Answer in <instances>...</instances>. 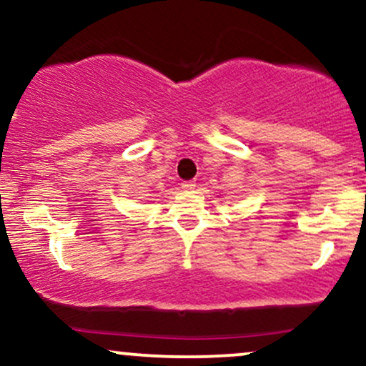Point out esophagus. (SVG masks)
<instances>
[{
  "label": "esophagus",
  "instance_id": "obj_1",
  "mask_svg": "<svg viewBox=\"0 0 366 366\" xmlns=\"http://www.w3.org/2000/svg\"><path fill=\"white\" fill-rule=\"evenodd\" d=\"M194 187H196L194 180H184V182H182L184 191H191V189H194Z\"/></svg>",
  "mask_w": 366,
  "mask_h": 366
}]
</instances>
